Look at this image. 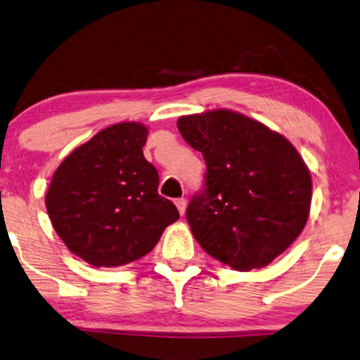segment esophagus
I'll use <instances>...</instances> for the list:
<instances>
[{
    "label": "esophagus",
    "mask_w": 360,
    "mask_h": 360,
    "mask_svg": "<svg viewBox=\"0 0 360 360\" xmlns=\"http://www.w3.org/2000/svg\"><path fill=\"white\" fill-rule=\"evenodd\" d=\"M175 205H176V208H179L180 214H185V208H186V200H185V198H176V200H175Z\"/></svg>",
    "instance_id": "34e87169"
}]
</instances>
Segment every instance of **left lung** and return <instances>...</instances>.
I'll return each instance as SVG.
<instances>
[{
	"label": "left lung",
	"mask_w": 360,
	"mask_h": 360,
	"mask_svg": "<svg viewBox=\"0 0 360 360\" xmlns=\"http://www.w3.org/2000/svg\"><path fill=\"white\" fill-rule=\"evenodd\" d=\"M176 127L207 163L203 188L186 207L195 240L238 271L271 263L309 217L304 160L281 134L233 110L184 115Z\"/></svg>",
	"instance_id": "8db88e82"
}]
</instances>
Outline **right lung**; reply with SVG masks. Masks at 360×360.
Here are the masks:
<instances>
[{"mask_svg": "<svg viewBox=\"0 0 360 360\" xmlns=\"http://www.w3.org/2000/svg\"><path fill=\"white\" fill-rule=\"evenodd\" d=\"M139 122L110 125L69 153L54 172L46 208L64 245L96 268H114L150 253L180 218L158 195V174L142 148Z\"/></svg>", "mask_w": 360, "mask_h": 360, "instance_id": "1", "label": "right lung"}]
</instances>
